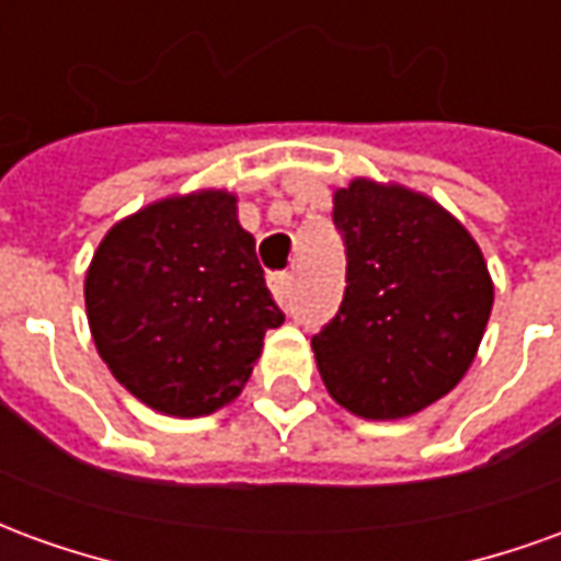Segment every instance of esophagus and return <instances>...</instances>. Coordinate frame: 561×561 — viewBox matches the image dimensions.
Instances as JSON below:
<instances>
[{
  "mask_svg": "<svg viewBox=\"0 0 561 561\" xmlns=\"http://www.w3.org/2000/svg\"><path fill=\"white\" fill-rule=\"evenodd\" d=\"M267 288H270V294H273V297L279 300V304H285V297H288V288H291V276H288V273H270Z\"/></svg>",
  "mask_w": 561,
  "mask_h": 561,
  "instance_id": "obj_1",
  "label": "esophagus"
}]
</instances>
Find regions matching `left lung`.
<instances>
[{"label": "left lung", "instance_id": "1", "mask_svg": "<svg viewBox=\"0 0 561 561\" xmlns=\"http://www.w3.org/2000/svg\"><path fill=\"white\" fill-rule=\"evenodd\" d=\"M345 297L312 336L333 400L364 421H402L457 388L493 312L481 245L438 201L354 176L333 192Z\"/></svg>", "mask_w": 561, "mask_h": 561}]
</instances>
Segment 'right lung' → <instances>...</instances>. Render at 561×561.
<instances>
[{"label":"right lung","instance_id":"right-lung-1","mask_svg":"<svg viewBox=\"0 0 561 561\" xmlns=\"http://www.w3.org/2000/svg\"><path fill=\"white\" fill-rule=\"evenodd\" d=\"M99 357L168 417H204L240 397L273 304L237 195L197 188L152 201L104 233L83 282Z\"/></svg>","mask_w":561,"mask_h":561}]
</instances>
